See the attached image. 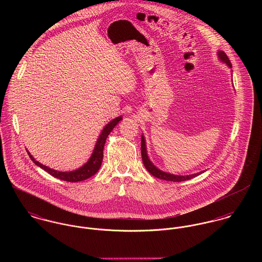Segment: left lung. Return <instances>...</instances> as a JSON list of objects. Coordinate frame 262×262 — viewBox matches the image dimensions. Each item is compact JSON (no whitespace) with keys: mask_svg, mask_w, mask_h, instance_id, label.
Wrapping results in <instances>:
<instances>
[{"mask_svg":"<svg viewBox=\"0 0 262 262\" xmlns=\"http://www.w3.org/2000/svg\"><path fill=\"white\" fill-rule=\"evenodd\" d=\"M218 58L221 62L225 63L228 68H232V64L228 58V56L226 55L224 51L219 50L217 52ZM232 72V71H231ZM233 73V72H232ZM141 156H142V161L143 164L145 166V168L148 170V172L151 173L153 177L160 179V180H164V181H169V182H184L187 181L190 179H193L200 174H202L203 172H205V170H202L200 172L196 173H192V174H188V176H178V174H173V173H169L166 171H163L161 169H159L158 167H156L153 162L149 159V156L147 154V148H146V142H145V138L143 135H141Z\"/></svg>","mask_w":262,"mask_h":262,"instance_id":"8db88e82","label":"left lung"}]
</instances>
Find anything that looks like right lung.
Wrapping results in <instances>:
<instances>
[{
  "mask_svg": "<svg viewBox=\"0 0 262 262\" xmlns=\"http://www.w3.org/2000/svg\"><path fill=\"white\" fill-rule=\"evenodd\" d=\"M122 120V116L116 117L115 119H113L112 121H110L102 130L101 134L99 135V138L97 139V143L94 147L93 153L91 155V157L89 158V160L79 168L75 169V170H71V171H59V170H55L53 168H50L46 165H43L42 163H40L37 160H35V158L32 156V154L27 150L31 160L39 166L42 169H44L45 171H47L49 174H51L52 177L59 179L61 181H66V182H71V183H76V182H81L84 181L89 178H91L92 176L96 174L98 172V170L100 169L101 165H102V161H103V151H104V146L106 143V140L109 136V134L112 132L114 127Z\"/></svg>",
  "mask_w": 262,
  "mask_h": 262,
  "instance_id": "obj_1",
  "label": "right lung"
}]
</instances>
